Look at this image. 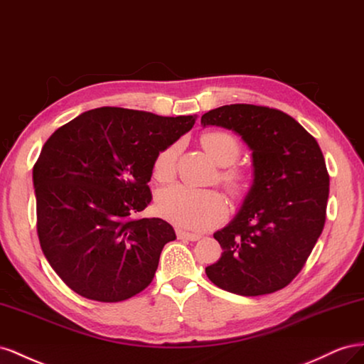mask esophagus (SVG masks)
<instances>
[{"instance_id": "obj_1", "label": "esophagus", "mask_w": 364, "mask_h": 364, "mask_svg": "<svg viewBox=\"0 0 364 364\" xmlns=\"http://www.w3.org/2000/svg\"><path fill=\"white\" fill-rule=\"evenodd\" d=\"M176 236H178L180 240H188V241H198L203 237L200 233H189L184 230H176Z\"/></svg>"}]
</instances>
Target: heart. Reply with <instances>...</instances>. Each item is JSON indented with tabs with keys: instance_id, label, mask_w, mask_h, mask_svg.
<instances>
[{
	"instance_id": "heart-1",
	"label": "heart",
	"mask_w": 364,
	"mask_h": 364,
	"mask_svg": "<svg viewBox=\"0 0 364 364\" xmlns=\"http://www.w3.org/2000/svg\"><path fill=\"white\" fill-rule=\"evenodd\" d=\"M201 146L218 164L227 168L232 166L241 154V146L232 134L224 131H210L201 136ZM180 146L171 144L163 149L154 163V176L164 183L172 180L175 163ZM220 180L233 195L244 192L247 186L245 175L237 169H224ZM157 212L176 225L193 230H205L216 224L225 213V201L220 192L212 189H195L189 186L175 184L161 189L155 198Z\"/></svg>"
}]
</instances>
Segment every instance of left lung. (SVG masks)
Returning <instances> with one entry per match:
<instances>
[{"mask_svg": "<svg viewBox=\"0 0 364 364\" xmlns=\"http://www.w3.org/2000/svg\"><path fill=\"white\" fill-rule=\"evenodd\" d=\"M201 124L237 134L253 166L241 209L213 233L223 255L205 274L233 294L274 293L299 274L323 230L329 195L323 154L302 124L273 108L224 105L205 112Z\"/></svg>", "mask_w": 364, "mask_h": 364, "instance_id": "obj_1", "label": "left lung"}]
</instances>
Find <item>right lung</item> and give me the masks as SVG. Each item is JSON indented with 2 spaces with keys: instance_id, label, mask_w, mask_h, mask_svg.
Here are the masks:
<instances>
[{
  "instance_id": "add662e5",
  "label": "right lung",
  "mask_w": 364,
  "mask_h": 364,
  "mask_svg": "<svg viewBox=\"0 0 364 364\" xmlns=\"http://www.w3.org/2000/svg\"><path fill=\"white\" fill-rule=\"evenodd\" d=\"M195 120L102 107L46 141L33 166L38 236L48 264L73 291L122 302L152 282L175 230L161 218L134 216L152 200L148 183L157 155Z\"/></svg>"
}]
</instances>
